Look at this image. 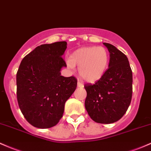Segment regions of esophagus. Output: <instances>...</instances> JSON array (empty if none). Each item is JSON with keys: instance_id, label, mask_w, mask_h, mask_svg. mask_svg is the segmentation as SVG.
<instances>
[{"instance_id": "34e87169", "label": "esophagus", "mask_w": 151, "mask_h": 151, "mask_svg": "<svg viewBox=\"0 0 151 151\" xmlns=\"http://www.w3.org/2000/svg\"><path fill=\"white\" fill-rule=\"evenodd\" d=\"M77 86H78V87H81V88H82V87H84V84L82 83V82H77Z\"/></svg>"}]
</instances>
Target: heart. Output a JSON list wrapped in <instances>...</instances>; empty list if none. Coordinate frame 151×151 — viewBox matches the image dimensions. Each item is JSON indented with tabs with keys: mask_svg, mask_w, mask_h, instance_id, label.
Segmentation results:
<instances>
[{
	"mask_svg": "<svg viewBox=\"0 0 151 151\" xmlns=\"http://www.w3.org/2000/svg\"><path fill=\"white\" fill-rule=\"evenodd\" d=\"M109 62L110 55L105 48L89 46L74 51L67 64L71 69L79 67V75L84 80L94 82L105 74Z\"/></svg>",
	"mask_w": 151,
	"mask_h": 151,
	"instance_id": "1",
	"label": "heart"
}]
</instances>
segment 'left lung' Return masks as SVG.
Listing matches in <instances>:
<instances>
[{
    "instance_id": "left-lung-1",
    "label": "left lung",
    "mask_w": 151,
    "mask_h": 151,
    "mask_svg": "<svg viewBox=\"0 0 151 151\" xmlns=\"http://www.w3.org/2000/svg\"><path fill=\"white\" fill-rule=\"evenodd\" d=\"M103 44L110 52L108 69L94 84H85V108L94 122L110 124L125 115L132 93V73L126 56L115 46Z\"/></svg>"
}]
</instances>
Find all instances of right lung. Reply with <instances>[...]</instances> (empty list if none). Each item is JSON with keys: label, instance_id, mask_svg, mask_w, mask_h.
<instances>
[{"label": "right lung", "instance_id": "obj_1", "mask_svg": "<svg viewBox=\"0 0 151 151\" xmlns=\"http://www.w3.org/2000/svg\"><path fill=\"white\" fill-rule=\"evenodd\" d=\"M66 41L37 46L21 61L16 74L17 100L26 120L38 128H49L62 117L65 102L77 87L74 77L61 76L67 67Z\"/></svg>", "mask_w": 151, "mask_h": 151}]
</instances>
